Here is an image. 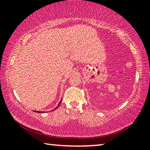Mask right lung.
Listing matches in <instances>:
<instances>
[{
    "instance_id": "right-lung-1",
    "label": "right lung",
    "mask_w": 150,
    "mask_h": 150,
    "mask_svg": "<svg viewBox=\"0 0 150 150\" xmlns=\"http://www.w3.org/2000/svg\"><path fill=\"white\" fill-rule=\"evenodd\" d=\"M61 103H62V100H61V101H60V103H59V105H58V106H59L60 105V104H61ZM58 106H57V107L56 108H58ZM39 112V113H40V112H39V111H38H38H36V112Z\"/></svg>"
}]
</instances>
